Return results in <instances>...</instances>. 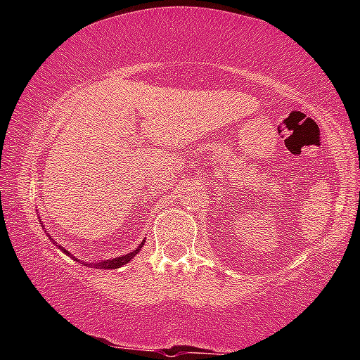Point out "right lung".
<instances>
[{"instance_id": "right-lung-1", "label": "right lung", "mask_w": 360, "mask_h": 360, "mask_svg": "<svg viewBox=\"0 0 360 360\" xmlns=\"http://www.w3.org/2000/svg\"><path fill=\"white\" fill-rule=\"evenodd\" d=\"M39 222H41V219H39ZM42 224V222H41ZM49 238L52 240V243L53 245H56L60 251L62 252H65L66 255H70V257L72 259V260H76V262H79V264H84L85 266H89V268H100V270H115V268H120V266H124L125 264H129V262L135 257V255L141 251V248L144 246V241H146V238L141 241V245H139L135 251H131V252H129V254H124V255H119V257H112V259H108V260H96V262H84V260H81V259H77L76 255H72L68 249H65L62 245H58V243L52 238L51 235L49 233H46Z\"/></svg>"}]
</instances>
